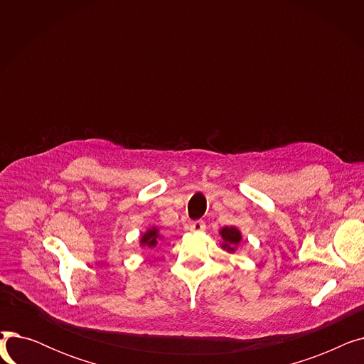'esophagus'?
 Masks as SVG:
<instances>
[{"instance_id": "1", "label": "esophagus", "mask_w": 364, "mask_h": 364, "mask_svg": "<svg viewBox=\"0 0 364 364\" xmlns=\"http://www.w3.org/2000/svg\"><path fill=\"white\" fill-rule=\"evenodd\" d=\"M190 232H203L205 230V223L203 221H192L188 224Z\"/></svg>"}]
</instances>
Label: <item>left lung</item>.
<instances>
[{"label":"left lung","instance_id":"8db88e82","mask_svg":"<svg viewBox=\"0 0 364 364\" xmlns=\"http://www.w3.org/2000/svg\"><path fill=\"white\" fill-rule=\"evenodd\" d=\"M220 236L223 239V243H221V247L224 251L227 252H236V247L239 246L240 240H242V233L237 227H223L220 230Z\"/></svg>","mask_w":364,"mask_h":364}]
</instances>
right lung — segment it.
<instances>
[{
  "mask_svg": "<svg viewBox=\"0 0 364 364\" xmlns=\"http://www.w3.org/2000/svg\"><path fill=\"white\" fill-rule=\"evenodd\" d=\"M162 239V236L159 235L158 227H151L146 233L141 235L140 237V246H147V247H155L158 245V242Z\"/></svg>",
  "mask_w": 364,
  "mask_h": 364,
  "instance_id": "1",
  "label": "right lung"
}]
</instances>
